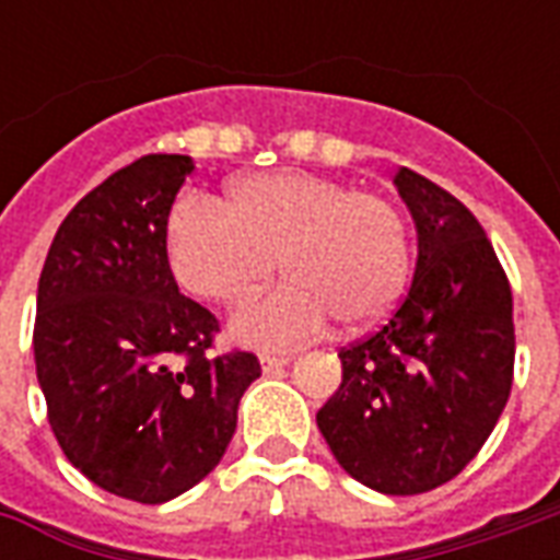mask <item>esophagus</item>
<instances>
[{
  "label": "esophagus",
  "instance_id": "1",
  "mask_svg": "<svg viewBox=\"0 0 560 560\" xmlns=\"http://www.w3.org/2000/svg\"><path fill=\"white\" fill-rule=\"evenodd\" d=\"M291 363V357H288V353H260V369H264V372H279L281 365H288Z\"/></svg>",
  "mask_w": 560,
  "mask_h": 560
}]
</instances>
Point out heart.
<instances>
[{
    "instance_id": "b5f03b06",
    "label": "heart",
    "mask_w": 560,
    "mask_h": 560,
    "mask_svg": "<svg viewBox=\"0 0 560 560\" xmlns=\"http://www.w3.org/2000/svg\"><path fill=\"white\" fill-rule=\"evenodd\" d=\"M288 284L236 315L252 345H291L329 317L345 329L384 317L411 267L408 221L387 195L353 191L332 176L272 171L245 176L212 203L185 195L167 219V264L197 300L240 308L276 272Z\"/></svg>"
}]
</instances>
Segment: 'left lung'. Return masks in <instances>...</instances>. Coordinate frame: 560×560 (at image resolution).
<instances>
[{"label":"left lung","mask_w":560,"mask_h":560,"mask_svg":"<svg viewBox=\"0 0 560 560\" xmlns=\"http://www.w3.org/2000/svg\"><path fill=\"white\" fill-rule=\"evenodd\" d=\"M396 188L420 236L417 272L389 317L341 348V384L317 429L353 480L432 492L480 453L513 387V293L462 200L401 167Z\"/></svg>","instance_id":"left-lung-1"}]
</instances>
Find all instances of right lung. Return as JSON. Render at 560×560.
<instances>
[{"label":"right lung","instance_id":"right-lung-1","mask_svg":"<svg viewBox=\"0 0 560 560\" xmlns=\"http://www.w3.org/2000/svg\"><path fill=\"white\" fill-rule=\"evenodd\" d=\"M188 155L110 173L59 224L35 312V372L68 462L104 492L164 504L207 477L260 377L255 353L215 351L219 320L176 288L167 215Z\"/></svg>","mask_w":560,"mask_h":560}]
</instances>
